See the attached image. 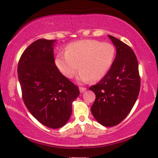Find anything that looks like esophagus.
Segmentation results:
<instances>
[{
    "label": "esophagus",
    "instance_id": "1",
    "mask_svg": "<svg viewBox=\"0 0 158 158\" xmlns=\"http://www.w3.org/2000/svg\"><path fill=\"white\" fill-rule=\"evenodd\" d=\"M86 90V88H84V87H79V91L81 93L84 92Z\"/></svg>",
    "mask_w": 158,
    "mask_h": 158
}]
</instances>
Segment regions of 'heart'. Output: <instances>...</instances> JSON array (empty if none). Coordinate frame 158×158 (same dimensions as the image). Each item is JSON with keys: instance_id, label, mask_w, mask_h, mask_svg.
I'll use <instances>...</instances> for the list:
<instances>
[{"instance_id": "obj_1", "label": "heart", "mask_w": 158, "mask_h": 158, "mask_svg": "<svg viewBox=\"0 0 158 158\" xmlns=\"http://www.w3.org/2000/svg\"><path fill=\"white\" fill-rule=\"evenodd\" d=\"M115 56L112 44L84 40L68 44L65 54H58L56 64L65 77L72 79L80 71L79 79L86 82L102 79L111 67Z\"/></svg>"}]
</instances>
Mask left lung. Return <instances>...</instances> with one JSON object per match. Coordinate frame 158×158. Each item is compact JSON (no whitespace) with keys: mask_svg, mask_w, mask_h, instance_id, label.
Masks as SVG:
<instances>
[{"mask_svg":"<svg viewBox=\"0 0 158 158\" xmlns=\"http://www.w3.org/2000/svg\"><path fill=\"white\" fill-rule=\"evenodd\" d=\"M109 37L116 48V58L103 78L89 88L96 95L91 113L106 127L116 126L128 116L140 88L138 60L133 49L116 37Z\"/></svg>","mask_w":158,"mask_h":158,"instance_id":"8db88e82","label":"left lung"}]
</instances>
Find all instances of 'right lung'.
Instances as JSON below:
<instances>
[{
	"label": "right lung",
	"mask_w": 158,
	"mask_h": 158,
	"mask_svg": "<svg viewBox=\"0 0 158 158\" xmlns=\"http://www.w3.org/2000/svg\"><path fill=\"white\" fill-rule=\"evenodd\" d=\"M56 40L39 39L27 47L18 65V79L27 109L40 123L51 128L67 123L79 90L56 67Z\"/></svg>",
	"instance_id": "right-lung-1"
}]
</instances>
